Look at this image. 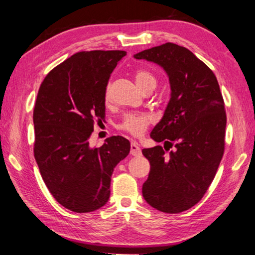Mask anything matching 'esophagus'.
<instances>
[{
	"instance_id": "esophagus-1",
	"label": "esophagus",
	"mask_w": 255,
	"mask_h": 255,
	"mask_svg": "<svg viewBox=\"0 0 255 255\" xmlns=\"http://www.w3.org/2000/svg\"><path fill=\"white\" fill-rule=\"evenodd\" d=\"M130 154L132 156H140L141 155V149L138 145L137 141H131L130 144Z\"/></svg>"
}]
</instances>
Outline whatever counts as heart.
<instances>
[{
    "mask_svg": "<svg viewBox=\"0 0 255 255\" xmlns=\"http://www.w3.org/2000/svg\"><path fill=\"white\" fill-rule=\"evenodd\" d=\"M135 80L141 91L147 86L156 85L155 76L146 70H137L135 73ZM106 99L109 100V90L106 91ZM152 123V117L145 112H128L123 117L122 123L119 124V129L129 132L132 136H140L146 128Z\"/></svg>",
    "mask_w": 255,
    "mask_h": 255,
    "instance_id": "1",
    "label": "heart"
}]
</instances>
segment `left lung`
Segmentation results:
<instances>
[{"label":"left lung","instance_id":"8db88e82","mask_svg":"<svg viewBox=\"0 0 255 255\" xmlns=\"http://www.w3.org/2000/svg\"><path fill=\"white\" fill-rule=\"evenodd\" d=\"M133 57L163 67L171 86L163 118L150 132L164 147L141 150L150 164L143 197L163 213H182L205 196L225 149L226 112L218 81L195 54L172 42ZM172 145L175 150L166 154Z\"/></svg>","mask_w":255,"mask_h":255}]
</instances>
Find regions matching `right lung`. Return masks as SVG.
Returning a JSON list of instances; mask_svg holds the SVG:
<instances>
[{
	"instance_id": "1",
	"label": "right lung",
	"mask_w": 255,
	"mask_h": 255,
	"mask_svg": "<svg viewBox=\"0 0 255 255\" xmlns=\"http://www.w3.org/2000/svg\"><path fill=\"white\" fill-rule=\"evenodd\" d=\"M124 50L80 51L53 68L38 91L33 109V154L57 202L74 213L107 204L116 165L130 143L112 136L99 148L89 144L96 120L106 116V90Z\"/></svg>"
}]
</instances>
